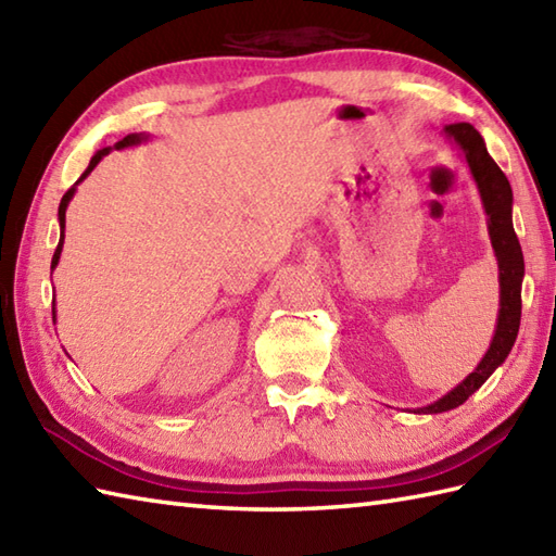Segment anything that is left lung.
I'll return each instance as SVG.
<instances>
[{"label": "left lung", "instance_id": "1", "mask_svg": "<svg viewBox=\"0 0 556 556\" xmlns=\"http://www.w3.org/2000/svg\"><path fill=\"white\" fill-rule=\"evenodd\" d=\"M444 134L464 150L470 174H473V179L478 184L482 207H485L490 241L500 265V317L492 344L478 363V368L470 372L464 382L456 384L452 392H446L442 399H437L434 404L422 406L416 413H442L464 404L470 394L478 392V389L485 384L488 377L500 368L506 356H509L518 334V325H521V285L526 265L521 243H518V236L511 222V184L497 167V162L490 157L485 140H482V136L473 126L448 124L444 128Z\"/></svg>", "mask_w": 556, "mask_h": 556}]
</instances>
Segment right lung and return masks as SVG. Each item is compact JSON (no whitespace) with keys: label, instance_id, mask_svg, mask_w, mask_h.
<instances>
[{"label":"right lung","instance_id":"obj_1","mask_svg":"<svg viewBox=\"0 0 556 556\" xmlns=\"http://www.w3.org/2000/svg\"><path fill=\"white\" fill-rule=\"evenodd\" d=\"M148 136L146 134H131V136H126V138H122L119 143H116V148H128V146H138V143H143ZM110 150L112 148H102V150H98L96 155H92V160H90V164H88V169L83 172V176L80 179L68 188V191L64 193V198H62V203H59V229H62V233H59V245H56V251H54V257H52V269L56 267V263H59V255H62V245H64V224H66V207H68V200L74 198V193H76V186L86 179V176L98 167V162L104 157V155H110ZM52 315H54V308H52Z\"/></svg>","mask_w":556,"mask_h":556}]
</instances>
